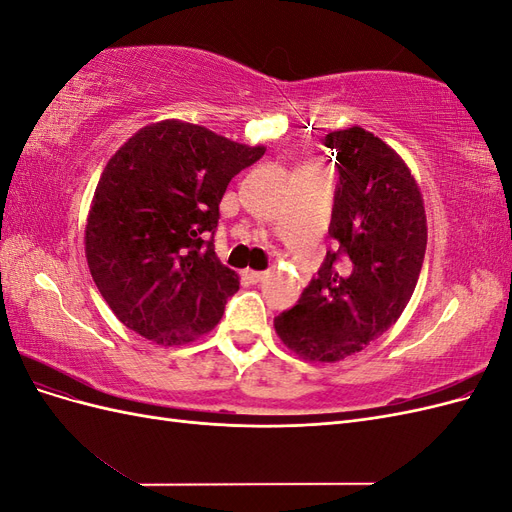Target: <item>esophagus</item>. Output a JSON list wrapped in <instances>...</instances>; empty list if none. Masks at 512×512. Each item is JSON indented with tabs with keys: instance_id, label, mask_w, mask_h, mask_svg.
<instances>
[{
	"instance_id": "34e87169",
	"label": "esophagus",
	"mask_w": 512,
	"mask_h": 512,
	"mask_svg": "<svg viewBox=\"0 0 512 512\" xmlns=\"http://www.w3.org/2000/svg\"><path fill=\"white\" fill-rule=\"evenodd\" d=\"M245 277H247V280H250V282H262V280H265V277H267V273L265 271H252V269H247L245 271Z\"/></svg>"
}]
</instances>
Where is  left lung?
I'll return each mask as SVG.
<instances>
[{
    "label": "left lung",
    "mask_w": 512,
    "mask_h": 512,
    "mask_svg": "<svg viewBox=\"0 0 512 512\" xmlns=\"http://www.w3.org/2000/svg\"><path fill=\"white\" fill-rule=\"evenodd\" d=\"M335 188L327 252L318 275L275 333L299 356L335 363L361 352L404 312L421 275L427 218L421 190L395 149L352 126L329 132Z\"/></svg>",
    "instance_id": "obj_1"
}]
</instances>
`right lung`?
Masks as SVG:
<instances>
[{
    "label": "right lung",
    "mask_w": 512,
    "mask_h": 512,
    "mask_svg": "<svg viewBox=\"0 0 512 512\" xmlns=\"http://www.w3.org/2000/svg\"><path fill=\"white\" fill-rule=\"evenodd\" d=\"M265 156L203 126L164 119L104 166L85 226L91 277L113 314L158 346L209 333L239 290L213 250L230 179Z\"/></svg>",
    "instance_id": "1"
}]
</instances>
